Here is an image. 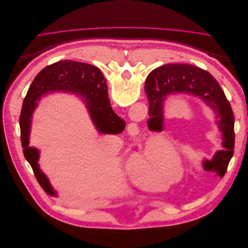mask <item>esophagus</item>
Segmentation results:
<instances>
[{"mask_svg":"<svg viewBox=\"0 0 248 248\" xmlns=\"http://www.w3.org/2000/svg\"><path fill=\"white\" fill-rule=\"evenodd\" d=\"M128 132L131 134V136H138L140 132L139 125L136 122H132L128 124Z\"/></svg>","mask_w":248,"mask_h":248,"instance_id":"1","label":"esophagus"}]
</instances>
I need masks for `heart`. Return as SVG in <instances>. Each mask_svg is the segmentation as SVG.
Masks as SVG:
<instances>
[{
    "label": "heart",
    "mask_w": 248,
    "mask_h": 248,
    "mask_svg": "<svg viewBox=\"0 0 248 248\" xmlns=\"http://www.w3.org/2000/svg\"><path fill=\"white\" fill-rule=\"evenodd\" d=\"M129 168L137 183L147 188H158L161 181L169 184L182 175L184 160L172 141L163 145L152 139L141 152L132 157Z\"/></svg>",
    "instance_id": "1"
}]
</instances>
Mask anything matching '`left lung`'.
I'll return each mask as SVG.
<instances>
[{
	"mask_svg": "<svg viewBox=\"0 0 248 248\" xmlns=\"http://www.w3.org/2000/svg\"><path fill=\"white\" fill-rule=\"evenodd\" d=\"M149 99L150 129L163 130V108L168 96L188 94L199 97L215 114L216 124L221 132V146L210 160L204 159L202 168L217 176L226 174L234 153V114L218 82L208 71L189 64H167L149 73L145 84Z\"/></svg>",
	"mask_w": 248,
	"mask_h": 248,
	"instance_id": "1",
	"label": "left lung"
}]
</instances>
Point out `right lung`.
Returning <instances> with one entry per match:
<instances>
[{
    "label": "right lung",
    "mask_w": 248,
    "mask_h": 248,
    "mask_svg": "<svg viewBox=\"0 0 248 248\" xmlns=\"http://www.w3.org/2000/svg\"><path fill=\"white\" fill-rule=\"evenodd\" d=\"M54 92L72 93L82 97L89 116L99 133H121L126 123L112 110L108 98L107 79L94 65L64 60L46 66L37 74L28 90L20 111L21 146L37 181L47 194L57 197V192L50 185L48 178L40 170L39 150L29 146L33 112L42 96Z\"/></svg>",
    "instance_id": "obj_1"
}]
</instances>
